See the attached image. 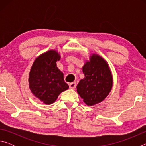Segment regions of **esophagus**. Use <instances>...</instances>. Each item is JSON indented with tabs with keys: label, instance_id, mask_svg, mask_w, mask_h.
Listing matches in <instances>:
<instances>
[{
	"label": "esophagus",
	"instance_id": "esophagus-1",
	"mask_svg": "<svg viewBox=\"0 0 146 146\" xmlns=\"http://www.w3.org/2000/svg\"><path fill=\"white\" fill-rule=\"evenodd\" d=\"M69 86H70V89H72V90H74L76 88V82H71L70 83V84H69Z\"/></svg>",
	"mask_w": 146,
	"mask_h": 146
}]
</instances>
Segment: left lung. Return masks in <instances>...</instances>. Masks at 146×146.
<instances>
[{
	"label": "left lung",
	"instance_id": "obj_1",
	"mask_svg": "<svg viewBox=\"0 0 146 146\" xmlns=\"http://www.w3.org/2000/svg\"><path fill=\"white\" fill-rule=\"evenodd\" d=\"M84 78L78 84L77 93L86 105L93 106L103 101L113 87V76L108 64L97 54L90 56L82 68Z\"/></svg>",
	"mask_w": 146,
	"mask_h": 146
}]
</instances>
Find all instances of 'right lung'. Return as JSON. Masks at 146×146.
I'll return each mask as SVG.
<instances>
[{"label": "right lung", "instance_id": "obj_1", "mask_svg": "<svg viewBox=\"0 0 146 146\" xmlns=\"http://www.w3.org/2000/svg\"><path fill=\"white\" fill-rule=\"evenodd\" d=\"M60 55L56 50L41 54L35 60L29 75V88L34 96L45 104H51L69 88L64 74L56 66Z\"/></svg>", "mask_w": 146, "mask_h": 146}]
</instances>
